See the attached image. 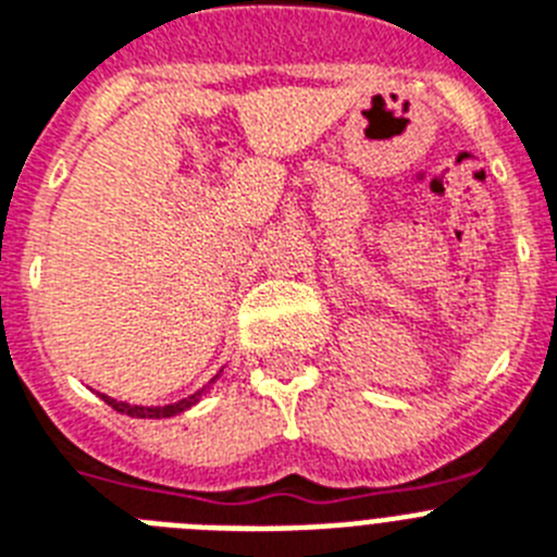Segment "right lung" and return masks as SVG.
<instances>
[{"label":"right lung","instance_id":"1","mask_svg":"<svg viewBox=\"0 0 557 557\" xmlns=\"http://www.w3.org/2000/svg\"><path fill=\"white\" fill-rule=\"evenodd\" d=\"M200 398V393H195V396L189 398H181V401H175V405H164V407H139V405H125V401H116V398L111 396H102V401H106L108 407H113L116 412H125V416H136V418H170V416H178V412L189 410L195 401Z\"/></svg>","mask_w":557,"mask_h":557}]
</instances>
